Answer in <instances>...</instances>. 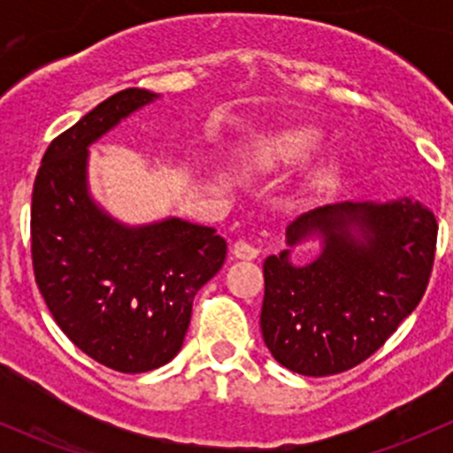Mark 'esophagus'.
<instances>
[{
  "instance_id": "esophagus-1",
  "label": "esophagus",
  "mask_w": 453,
  "mask_h": 453,
  "mask_svg": "<svg viewBox=\"0 0 453 453\" xmlns=\"http://www.w3.org/2000/svg\"><path fill=\"white\" fill-rule=\"evenodd\" d=\"M232 254H234V258L239 260H254L256 256H258V248L252 243H248V241H236L234 248H232Z\"/></svg>"
}]
</instances>
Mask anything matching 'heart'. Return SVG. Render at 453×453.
<instances>
[{
    "label": "heart",
    "instance_id": "heart-1",
    "mask_svg": "<svg viewBox=\"0 0 453 453\" xmlns=\"http://www.w3.org/2000/svg\"><path fill=\"white\" fill-rule=\"evenodd\" d=\"M322 142V134L311 127H298V129H287L272 135L260 144L256 150V166L263 171H276L282 166H294L300 159L307 157L315 146ZM340 175V164L333 157L319 159L307 173V181L318 188L331 186Z\"/></svg>",
    "mask_w": 453,
    "mask_h": 453
}]
</instances>
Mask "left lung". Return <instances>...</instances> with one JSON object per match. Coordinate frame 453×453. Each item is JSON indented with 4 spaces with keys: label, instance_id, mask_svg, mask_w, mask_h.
Returning <instances> with one entry per match:
<instances>
[{
    "label": "left lung",
    "instance_id": "8db88e82",
    "mask_svg": "<svg viewBox=\"0 0 453 453\" xmlns=\"http://www.w3.org/2000/svg\"><path fill=\"white\" fill-rule=\"evenodd\" d=\"M436 219L412 197L344 201L300 214L287 250L265 258L260 331L280 366L326 377L357 366L421 303L436 250ZM318 240L298 265L290 252Z\"/></svg>",
    "mask_w": 453,
    "mask_h": 453
}]
</instances>
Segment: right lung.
Wrapping results in <instances>:
<instances>
[{"mask_svg": "<svg viewBox=\"0 0 453 453\" xmlns=\"http://www.w3.org/2000/svg\"><path fill=\"white\" fill-rule=\"evenodd\" d=\"M157 98L131 87L103 100L48 146L32 190V265L50 313L85 355L131 374L180 353L195 294L227 254L214 227L127 226L91 197L89 146Z\"/></svg>", "mask_w": 453, "mask_h": 453, "instance_id": "add662e5", "label": "right lung"}]
</instances>
